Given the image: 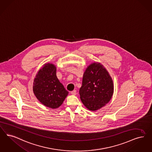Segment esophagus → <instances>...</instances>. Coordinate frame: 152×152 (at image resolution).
<instances>
[{"instance_id": "esophagus-1", "label": "esophagus", "mask_w": 152, "mask_h": 152, "mask_svg": "<svg viewBox=\"0 0 152 152\" xmlns=\"http://www.w3.org/2000/svg\"><path fill=\"white\" fill-rule=\"evenodd\" d=\"M71 93L72 95H76V90H73L72 91H71Z\"/></svg>"}]
</instances>
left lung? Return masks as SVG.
<instances>
[{
  "mask_svg": "<svg viewBox=\"0 0 152 152\" xmlns=\"http://www.w3.org/2000/svg\"><path fill=\"white\" fill-rule=\"evenodd\" d=\"M113 92V80L102 65L94 63L86 68L79 94L88 109L96 111L104 106L109 102Z\"/></svg>",
  "mask_w": 152,
  "mask_h": 152,
  "instance_id": "1",
  "label": "left lung"
}]
</instances>
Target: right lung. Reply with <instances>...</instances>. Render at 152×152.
Segmentation results:
<instances>
[{"label":"right lung","instance_id":"1","mask_svg":"<svg viewBox=\"0 0 152 152\" xmlns=\"http://www.w3.org/2000/svg\"><path fill=\"white\" fill-rule=\"evenodd\" d=\"M56 71L54 64H45L37 74L33 83V92L37 99L52 109L59 107L68 94L57 78Z\"/></svg>","mask_w":152,"mask_h":152}]
</instances>
